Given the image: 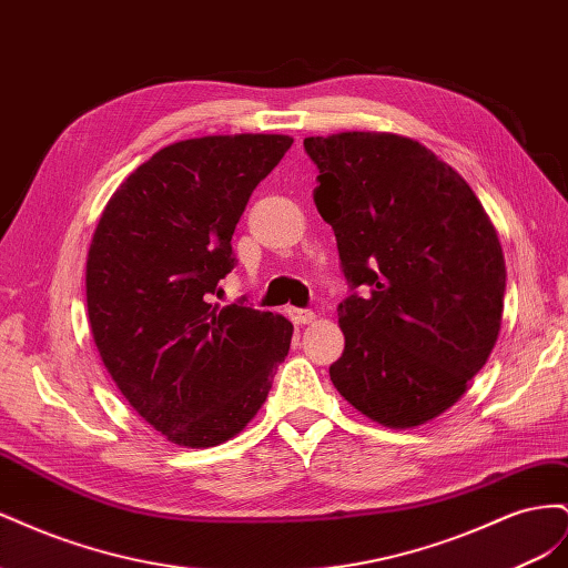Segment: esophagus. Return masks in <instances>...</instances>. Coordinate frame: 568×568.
<instances>
[{
  "instance_id": "esophagus-1",
  "label": "esophagus",
  "mask_w": 568,
  "mask_h": 568,
  "mask_svg": "<svg viewBox=\"0 0 568 568\" xmlns=\"http://www.w3.org/2000/svg\"><path fill=\"white\" fill-rule=\"evenodd\" d=\"M288 317H291V322H294V324L303 326V324H311L315 320V313L313 311H301V307H291Z\"/></svg>"
}]
</instances>
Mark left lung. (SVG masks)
I'll return each mask as SVG.
<instances>
[{"label":"left lung","instance_id":"8db88e82","mask_svg":"<svg viewBox=\"0 0 568 568\" xmlns=\"http://www.w3.org/2000/svg\"><path fill=\"white\" fill-rule=\"evenodd\" d=\"M315 205L348 286L329 367L357 412L390 428L453 407L500 334L505 255L484 205L432 149L390 132L307 136Z\"/></svg>","mask_w":568,"mask_h":568}]
</instances>
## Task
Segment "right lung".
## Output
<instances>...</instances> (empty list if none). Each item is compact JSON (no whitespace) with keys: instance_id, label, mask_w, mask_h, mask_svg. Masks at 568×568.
<instances>
[{"instance_id":"1","label":"right lung","mask_w":568,"mask_h":568,"mask_svg":"<svg viewBox=\"0 0 568 568\" xmlns=\"http://www.w3.org/2000/svg\"><path fill=\"white\" fill-rule=\"evenodd\" d=\"M294 140L213 134L175 142L115 189L88 253L101 363L168 440L213 448L257 415L294 324L213 303L236 265L232 234L253 189Z\"/></svg>"}]
</instances>
